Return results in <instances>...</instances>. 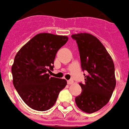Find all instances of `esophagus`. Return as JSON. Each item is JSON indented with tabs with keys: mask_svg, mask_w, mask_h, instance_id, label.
<instances>
[{
	"mask_svg": "<svg viewBox=\"0 0 129 129\" xmlns=\"http://www.w3.org/2000/svg\"><path fill=\"white\" fill-rule=\"evenodd\" d=\"M74 82L73 80H69V81H68V85H72V84L74 83Z\"/></svg>",
	"mask_w": 129,
	"mask_h": 129,
	"instance_id": "obj_1",
	"label": "esophagus"
}]
</instances>
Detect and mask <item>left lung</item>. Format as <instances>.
<instances>
[{"instance_id": "1", "label": "left lung", "mask_w": 129, "mask_h": 129, "mask_svg": "<svg viewBox=\"0 0 129 129\" xmlns=\"http://www.w3.org/2000/svg\"><path fill=\"white\" fill-rule=\"evenodd\" d=\"M77 41L83 70L88 74L80 83L81 94L75 98L77 107L92 113L108 103L116 85L113 59L98 38L90 33L73 34Z\"/></svg>"}]
</instances>
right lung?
Instances as JSON below:
<instances>
[{"label": "right lung", "instance_id": "add662e5", "mask_svg": "<svg viewBox=\"0 0 129 129\" xmlns=\"http://www.w3.org/2000/svg\"><path fill=\"white\" fill-rule=\"evenodd\" d=\"M68 37L39 33L21 48L11 67L13 84L27 105L37 111L48 110L55 105L66 79L50 77L55 56Z\"/></svg>", "mask_w": 129, "mask_h": 129}]
</instances>
